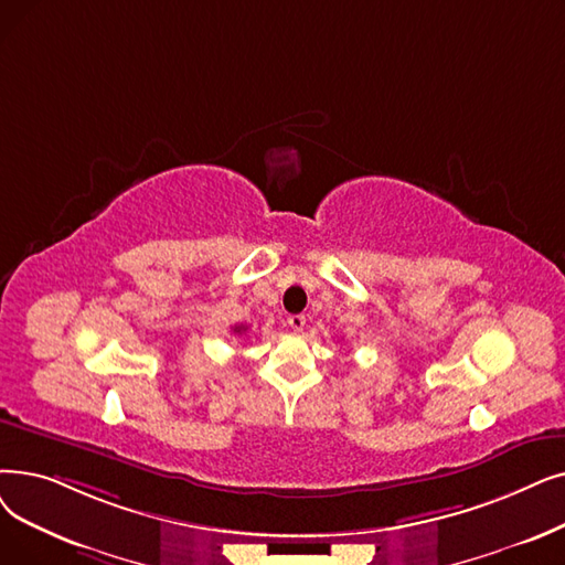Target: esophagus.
Returning a JSON list of instances; mask_svg holds the SVG:
<instances>
[{"instance_id": "obj_1", "label": "esophagus", "mask_w": 565, "mask_h": 565, "mask_svg": "<svg viewBox=\"0 0 565 565\" xmlns=\"http://www.w3.org/2000/svg\"><path fill=\"white\" fill-rule=\"evenodd\" d=\"M305 323H307V318H305L302 313H292V316H288V328H290V330L300 332V330L305 328Z\"/></svg>"}]
</instances>
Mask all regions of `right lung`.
<instances>
[{
    "label": "right lung",
    "mask_w": 565,
    "mask_h": 565,
    "mask_svg": "<svg viewBox=\"0 0 565 565\" xmlns=\"http://www.w3.org/2000/svg\"><path fill=\"white\" fill-rule=\"evenodd\" d=\"M233 332H237V334H242V332H247V328H244V326H235V328H233Z\"/></svg>",
    "instance_id": "add662e5"
}]
</instances>
